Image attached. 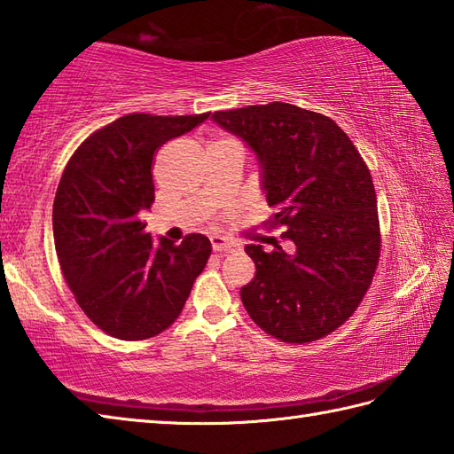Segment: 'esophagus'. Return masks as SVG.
<instances>
[{
    "label": "esophagus",
    "instance_id": "obj_1",
    "mask_svg": "<svg viewBox=\"0 0 454 454\" xmlns=\"http://www.w3.org/2000/svg\"><path fill=\"white\" fill-rule=\"evenodd\" d=\"M210 244H212V252H216V254H230V252H234V249L238 247L236 244H230V242H226L224 238H220V236H212L210 238Z\"/></svg>",
    "mask_w": 454,
    "mask_h": 454
}]
</instances>
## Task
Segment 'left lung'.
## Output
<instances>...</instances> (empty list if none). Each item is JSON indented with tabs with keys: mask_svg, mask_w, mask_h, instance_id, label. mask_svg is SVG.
Wrapping results in <instances>:
<instances>
[{
	"mask_svg": "<svg viewBox=\"0 0 454 454\" xmlns=\"http://www.w3.org/2000/svg\"><path fill=\"white\" fill-rule=\"evenodd\" d=\"M255 153L262 191L291 249L247 244L255 277L242 302L269 335L308 343L332 333L359 306L380 255L369 168L349 137L320 113L291 103L212 114Z\"/></svg>",
	"mask_w": 454,
	"mask_h": 454,
	"instance_id": "1",
	"label": "left lung"
}]
</instances>
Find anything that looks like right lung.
<instances>
[{
	"label": "right lung",
	"mask_w": 454,
	"mask_h": 454,
	"mask_svg": "<svg viewBox=\"0 0 454 454\" xmlns=\"http://www.w3.org/2000/svg\"><path fill=\"white\" fill-rule=\"evenodd\" d=\"M207 119L127 114L93 132L62 173L52 208L58 262L82 310L117 340L169 327L208 262L207 236L153 242L140 220L153 202V153Z\"/></svg>",
	"instance_id": "right-lung-1"
}]
</instances>
